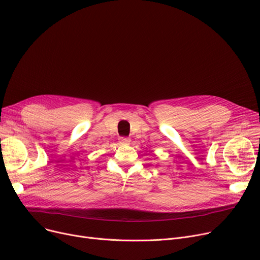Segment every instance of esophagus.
Instances as JSON below:
<instances>
[{"instance_id": "esophagus-1", "label": "esophagus", "mask_w": 260, "mask_h": 260, "mask_svg": "<svg viewBox=\"0 0 260 260\" xmlns=\"http://www.w3.org/2000/svg\"><path fill=\"white\" fill-rule=\"evenodd\" d=\"M119 143L122 145H127L131 143V139L126 138V137H121V138H119Z\"/></svg>"}]
</instances>
